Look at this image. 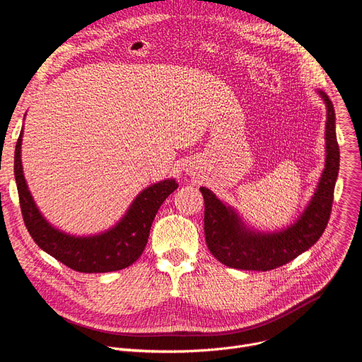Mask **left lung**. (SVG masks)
<instances>
[{"mask_svg":"<svg viewBox=\"0 0 362 362\" xmlns=\"http://www.w3.org/2000/svg\"><path fill=\"white\" fill-rule=\"evenodd\" d=\"M320 95L327 105L326 168L305 213L293 226L270 235L250 232L245 229L233 210L217 199L206 187H201L205 202V242L210 252L227 267L254 272L277 269L310 250L327 227L340 154L333 104L325 92H320Z\"/></svg>","mask_w":362,"mask_h":362,"instance_id":"8db88e82","label":"left lung"}]
</instances>
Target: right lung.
I'll return each instance as SVG.
<instances>
[{
	"instance_id": "add662e5",
	"label": "right lung",
	"mask_w": 362,
	"mask_h": 362,
	"mask_svg": "<svg viewBox=\"0 0 362 362\" xmlns=\"http://www.w3.org/2000/svg\"><path fill=\"white\" fill-rule=\"evenodd\" d=\"M22 135L23 132H21L14 151V177L23 221L36 245L79 273L117 272L135 262L145 250L151 224L158 208L179 185L175 180H164L146 187L133 201L122 221L111 230L90 238H74L54 229L36 208L23 176Z\"/></svg>"
}]
</instances>
